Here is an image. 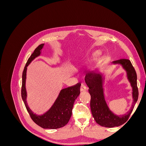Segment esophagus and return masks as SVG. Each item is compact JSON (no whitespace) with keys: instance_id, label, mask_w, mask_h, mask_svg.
I'll return each instance as SVG.
<instances>
[{"instance_id":"obj_1","label":"esophagus","mask_w":146,"mask_h":146,"mask_svg":"<svg viewBox=\"0 0 146 146\" xmlns=\"http://www.w3.org/2000/svg\"><path fill=\"white\" fill-rule=\"evenodd\" d=\"M86 90H87V87L85 85H83V84H82V85L80 86V91L82 92H83V91H86Z\"/></svg>"}]
</instances>
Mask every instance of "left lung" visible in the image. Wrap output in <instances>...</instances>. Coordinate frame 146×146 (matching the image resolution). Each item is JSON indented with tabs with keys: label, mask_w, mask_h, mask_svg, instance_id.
<instances>
[{
	"label": "left lung",
	"mask_w": 146,
	"mask_h": 146,
	"mask_svg": "<svg viewBox=\"0 0 146 146\" xmlns=\"http://www.w3.org/2000/svg\"><path fill=\"white\" fill-rule=\"evenodd\" d=\"M113 63L121 64L123 68L126 70L127 78L133 88L132 95L133 102L127 114L117 116L110 111L104 98L103 77L101 74L95 72L88 74L85 78L91 95L90 107L92 116L98 124L108 128L120 126L127 121L138 100L139 94L137 86V75L130 61L128 59H120L113 61Z\"/></svg>",
	"instance_id": "obj_1"
}]
</instances>
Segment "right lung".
Returning <instances> with one entry per match:
<instances>
[{
  "instance_id": "obj_1",
  "label": "right lung",
  "mask_w": 146,
  "mask_h": 146,
  "mask_svg": "<svg viewBox=\"0 0 146 146\" xmlns=\"http://www.w3.org/2000/svg\"><path fill=\"white\" fill-rule=\"evenodd\" d=\"M44 44L39 45L35 48L33 54L27 60L23 72V82H22L21 96L29 115L33 121L43 129H56L63 127L67 124L72 116V111L74 102L80 93V88L81 83L63 89L60 92L58 97L52 107L42 115H36L34 114L28 107L26 98L27 92L25 90V79L27 67L33 59L41 54V50Z\"/></svg>"
}]
</instances>
